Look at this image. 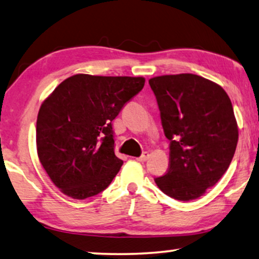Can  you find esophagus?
Listing matches in <instances>:
<instances>
[{
	"mask_svg": "<svg viewBox=\"0 0 259 259\" xmlns=\"http://www.w3.org/2000/svg\"><path fill=\"white\" fill-rule=\"evenodd\" d=\"M149 158V152H143L141 157L137 158L138 161H145Z\"/></svg>",
	"mask_w": 259,
	"mask_h": 259,
	"instance_id": "1",
	"label": "esophagus"
}]
</instances>
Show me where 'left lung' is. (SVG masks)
<instances>
[{
    "mask_svg": "<svg viewBox=\"0 0 259 259\" xmlns=\"http://www.w3.org/2000/svg\"><path fill=\"white\" fill-rule=\"evenodd\" d=\"M149 83L169 141L168 169L154 181L179 201L198 199L222 178L236 150L238 128L229 96L191 73L156 76Z\"/></svg>",
    "mask_w": 259,
    "mask_h": 259,
    "instance_id": "obj_1",
    "label": "left lung"
}]
</instances>
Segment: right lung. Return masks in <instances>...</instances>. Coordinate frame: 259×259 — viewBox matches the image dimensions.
Returning <instances> with one entry per match:
<instances>
[{"mask_svg":"<svg viewBox=\"0 0 259 259\" xmlns=\"http://www.w3.org/2000/svg\"><path fill=\"white\" fill-rule=\"evenodd\" d=\"M144 82L142 76L75 74L41 103L38 158L65 195L83 200L109 186L123 164L114 152L111 122Z\"/></svg>","mask_w":259,"mask_h":259,"instance_id":"obj_1","label":"right lung"}]
</instances>
